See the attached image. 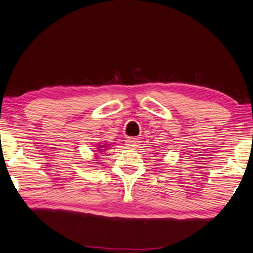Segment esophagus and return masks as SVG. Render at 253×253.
<instances>
[{
	"label": "esophagus",
	"instance_id": "esophagus-1",
	"mask_svg": "<svg viewBox=\"0 0 253 253\" xmlns=\"http://www.w3.org/2000/svg\"><path fill=\"white\" fill-rule=\"evenodd\" d=\"M140 143L139 139L137 138H128L126 140V145L129 146L130 149H134V148H138V145Z\"/></svg>",
	"mask_w": 253,
	"mask_h": 253
}]
</instances>
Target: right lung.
Returning <instances> with one entry per match:
<instances>
[{
	"instance_id": "1",
	"label": "right lung",
	"mask_w": 253,
	"mask_h": 253,
	"mask_svg": "<svg viewBox=\"0 0 253 253\" xmlns=\"http://www.w3.org/2000/svg\"><path fill=\"white\" fill-rule=\"evenodd\" d=\"M99 148H105V146H103V145H100V146H99ZM99 151H102V149H100Z\"/></svg>"
}]
</instances>
